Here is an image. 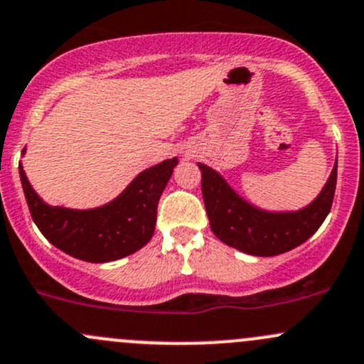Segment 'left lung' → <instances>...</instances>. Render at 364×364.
<instances>
[{
    "label": "left lung",
    "mask_w": 364,
    "mask_h": 364,
    "mask_svg": "<svg viewBox=\"0 0 364 364\" xmlns=\"http://www.w3.org/2000/svg\"><path fill=\"white\" fill-rule=\"evenodd\" d=\"M202 197L211 230L221 242L252 256L291 251L317 232L330 213L336 186V164L326 185L300 211L270 213L255 208L232 190L220 172L198 162Z\"/></svg>",
    "instance_id": "left-lung-1"
}]
</instances>
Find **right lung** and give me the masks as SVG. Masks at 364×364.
Returning a JSON list of instances; mask_svg holds the SVG:
<instances>
[{"label":"right lung","mask_w":364,"mask_h":364,"mask_svg":"<svg viewBox=\"0 0 364 364\" xmlns=\"http://www.w3.org/2000/svg\"><path fill=\"white\" fill-rule=\"evenodd\" d=\"M26 151V148L22 153ZM178 159L164 160L143 171L117 198L95 209H68L45 204L18 166L29 213L48 242L73 258L106 263L132 255L150 242L156 205Z\"/></svg>","instance_id":"obj_1"}]
</instances>
